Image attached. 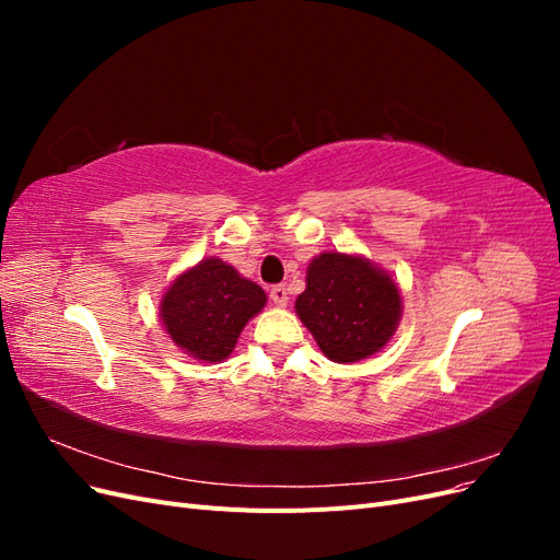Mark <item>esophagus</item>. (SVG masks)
I'll use <instances>...</instances> for the list:
<instances>
[{
	"instance_id": "34e87169",
	"label": "esophagus",
	"mask_w": 560,
	"mask_h": 560,
	"mask_svg": "<svg viewBox=\"0 0 560 560\" xmlns=\"http://www.w3.org/2000/svg\"><path fill=\"white\" fill-rule=\"evenodd\" d=\"M270 299H273L276 306H287V301H290V292H287L284 284H276V287H270Z\"/></svg>"
}]
</instances>
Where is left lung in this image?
I'll return each instance as SVG.
<instances>
[{
    "label": "left lung",
    "instance_id": "left-lung-1",
    "mask_svg": "<svg viewBox=\"0 0 560 560\" xmlns=\"http://www.w3.org/2000/svg\"><path fill=\"white\" fill-rule=\"evenodd\" d=\"M299 319L331 362L376 354L401 319L399 287L387 270L358 254L322 252L308 264L306 290L294 303Z\"/></svg>",
    "mask_w": 560,
    "mask_h": 560
}]
</instances>
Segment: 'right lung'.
<instances>
[{
	"instance_id": "add662e5",
	"label": "right lung",
	"mask_w": 560,
	"mask_h": 560,
	"mask_svg": "<svg viewBox=\"0 0 560 560\" xmlns=\"http://www.w3.org/2000/svg\"><path fill=\"white\" fill-rule=\"evenodd\" d=\"M266 292L226 261L208 257L179 273L161 299V322L177 348L200 362H224Z\"/></svg>"
}]
</instances>
